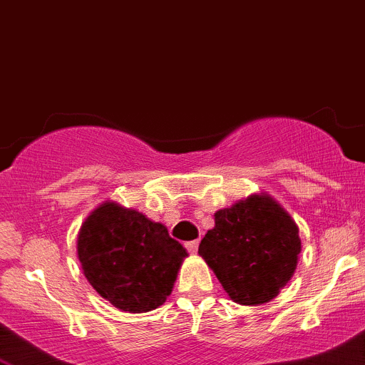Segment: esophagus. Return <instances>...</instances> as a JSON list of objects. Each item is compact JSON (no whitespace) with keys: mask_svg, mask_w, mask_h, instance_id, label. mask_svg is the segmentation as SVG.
Listing matches in <instances>:
<instances>
[{"mask_svg":"<svg viewBox=\"0 0 365 365\" xmlns=\"http://www.w3.org/2000/svg\"><path fill=\"white\" fill-rule=\"evenodd\" d=\"M185 247H187L188 252H190V254H195V252H197V249H199V240H190V242H187Z\"/></svg>","mask_w":365,"mask_h":365,"instance_id":"1","label":"esophagus"}]
</instances>
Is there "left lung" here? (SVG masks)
I'll return each instance as SVG.
<instances>
[{
    "instance_id": "8db88e82",
    "label": "left lung",
    "mask_w": 365,
    "mask_h": 365,
    "mask_svg": "<svg viewBox=\"0 0 365 365\" xmlns=\"http://www.w3.org/2000/svg\"><path fill=\"white\" fill-rule=\"evenodd\" d=\"M215 228L199 254L230 299L244 305L269 302L290 282L300 254L299 228L269 195H250L215 215Z\"/></svg>"
}]
</instances>
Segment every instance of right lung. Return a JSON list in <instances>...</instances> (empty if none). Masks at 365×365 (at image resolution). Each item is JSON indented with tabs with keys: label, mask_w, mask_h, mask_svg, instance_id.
Instances as JSON below:
<instances>
[{
	"label": "right lung",
	"mask_w": 365,
	"mask_h": 365,
	"mask_svg": "<svg viewBox=\"0 0 365 365\" xmlns=\"http://www.w3.org/2000/svg\"><path fill=\"white\" fill-rule=\"evenodd\" d=\"M83 274L103 299L125 312H149L171 293L187 250L135 209L104 202L77 240Z\"/></svg>",
	"instance_id": "right-lung-1"
}]
</instances>
